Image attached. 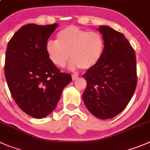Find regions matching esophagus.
Wrapping results in <instances>:
<instances>
[{
	"instance_id": "34e87169",
	"label": "esophagus",
	"mask_w": 150,
	"mask_h": 150,
	"mask_svg": "<svg viewBox=\"0 0 150 150\" xmlns=\"http://www.w3.org/2000/svg\"><path fill=\"white\" fill-rule=\"evenodd\" d=\"M78 78H79V76H78V75H76V74H73L72 75L73 80H76V79H77Z\"/></svg>"
}]
</instances>
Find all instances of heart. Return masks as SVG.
<instances>
[{
    "label": "heart",
    "mask_w": 150,
    "mask_h": 150,
    "mask_svg": "<svg viewBox=\"0 0 150 150\" xmlns=\"http://www.w3.org/2000/svg\"><path fill=\"white\" fill-rule=\"evenodd\" d=\"M45 49L50 61L57 67L64 68L71 57V68L88 70L102 59L105 40L98 31L70 25L58 32L56 42L48 41Z\"/></svg>",
    "instance_id": "1"
}]
</instances>
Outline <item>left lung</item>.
Wrapping results in <instances>:
<instances>
[{
	"label": "left lung",
	"mask_w": 150,
	"mask_h": 150,
	"mask_svg": "<svg viewBox=\"0 0 150 150\" xmlns=\"http://www.w3.org/2000/svg\"><path fill=\"white\" fill-rule=\"evenodd\" d=\"M105 40L102 59L83 77L87 87L82 99L88 110L101 119L124 110L137 85L135 50L122 33L106 25L98 28Z\"/></svg>",
	"instance_id": "obj_1"
}]
</instances>
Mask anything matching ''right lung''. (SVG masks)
I'll return each mask as SVG.
<instances>
[{"instance_id": "add662e5", "label": "right lung", "mask_w": 150, "mask_h": 150, "mask_svg": "<svg viewBox=\"0 0 150 150\" xmlns=\"http://www.w3.org/2000/svg\"><path fill=\"white\" fill-rule=\"evenodd\" d=\"M58 25L27 24L7 45L4 72L8 89L18 107L36 119L55 109L64 88L72 81L50 61L45 49Z\"/></svg>"}]
</instances>
